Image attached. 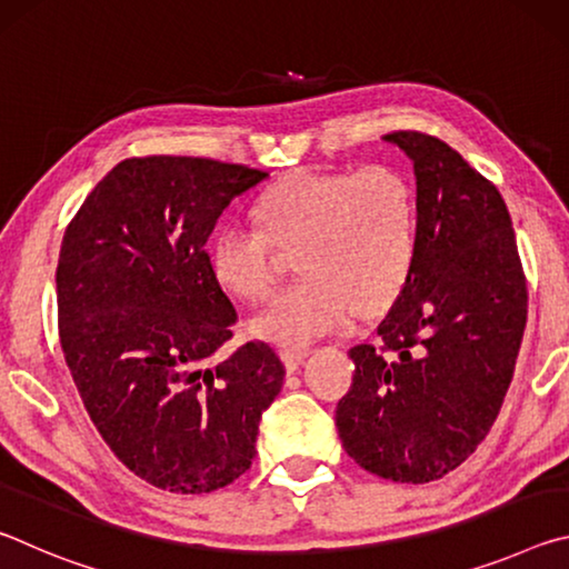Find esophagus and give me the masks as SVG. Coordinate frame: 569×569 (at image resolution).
I'll return each mask as SVG.
<instances>
[{
  "label": "esophagus",
  "mask_w": 569,
  "mask_h": 569,
  "mask_svg": "<svg viewBox=\"0 0 569 569\" xmlns=\"http://www.w3.org/2000/svg\"><path fill=\"white\" fill-rule=\"evenodd\" d=\"M281 361L286 366V371H296L298 366L306 359V349H293V346H281Z\"/></svg>",
  "instance_id": "34e87169"
}]
</instances>
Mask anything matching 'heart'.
<instances>
[{
  "instance_id": "heart-1",
  "label": "heart",
  "mask_w": 569,
  "mask_h": 569,
  "mask_svg": "<svg viewBox=\"0 0 569 569\" xmlns=\"http://www.w3.org/2000/svg\"><path fill=\"white\" fill-rule=\"evenodd\" d=\"M256 216L261 228L220 230L210 268L228 293L261 303L278 281V248H298L303 278L253 321L258 336L293 349L341 329L351 313H381L417 256V200L389 166L293 172L258 198Z\"/></svg>"
}]
</instances>
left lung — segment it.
Masks as SVG:
<instances>
[{
    "mask_svg": "<svg viewBox=\"0 0 569 569\" xmlns=\"http://www.w3.org/2000/svg\"><path fill=\"white\" fill-rule=\"evenodd\" d=\"M417 176V256L379 323L349 351L336 429L356 465L423 485L457 469L492 429L527 326L512 218L489 182L435 134L397 130Z\"/></svg>",
    "mask_w": 569,
    "mask_h": 569,
    "instance_id": "left-lung-1",
    "label": "left lung"
}]
</instances>
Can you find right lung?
Masks as SVG:
<instances>
[{"label": "right lung", "mask_w": 569, "mask_h": 569, "mask_svg": "<svg viewBox=\"0 0 569 569\" xmlns=\"http://www.w3.org/2000/svg\"><path fill=\"white\" fill-rule=\"evenodd\" d=\"M266 178L210 158H128L64 230L57 323L74 387L114 457L168 492L243 475L281 391L266 341L220 356L238 313L206 250L230 200Z\"/></svg>", "instance_id": "add662e5"}]
</instances>
